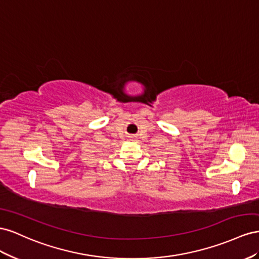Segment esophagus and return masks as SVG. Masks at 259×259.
Segmentation results:
<instances>
[{
    "instance_id": "34e87169",
    "label": "esophagus",
    "mask_w": 259,
    "mask_h": 259,
    "mask_svg": "<svg viewBox=\"0 0 259 259\" xmlns=\"http://www.w3.org/2000/svg\"><path fill=\"white\" fill-rule=\"evenodd\" d=\"M132 139H134V138H132Z\"/></svg>"
}]
</instances>
